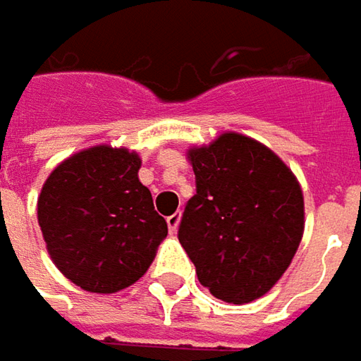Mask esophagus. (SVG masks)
Wrapping results in <instances>:
<instances>
[{"label":"esophagus","instance_id":"esophagus-1","mask_svg":"<svg viewBox=\"0 0 361 361\" xmlns=\"http://www.w3.org/2000/svg\"><path fill=\"white\" fill-rule=\"evenodd\" d=\"M181 221V212H176V214H171L168 218V228L171 233H176L178 231V226H180Z\"/></svg>","mask_w":361,"mask_h":361}]
</instances>
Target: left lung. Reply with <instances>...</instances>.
Segmentation results:
<instances>
[{"label": "left lung", "mask_w": 361, "mask_h": 361, "mask_svg": "<svg viewBox=\"0 0 361 361\" xmlns=\"http://www.w3.org/2000/svg\"><path fill=\"white\" fill-rule=\"evenodd\" d=\"M195 195L178 238L200 283L228 304H250L290 267L304 235V193L264 143L228 131L188 152Z\"/></svg>", "instance_id": "left-lung-1"}]
</instances>
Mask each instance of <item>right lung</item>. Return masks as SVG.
Instances as JSON below:
<instances>
[{
	"label": "right lung",
	"instance_id": "obj_1",
	"mask_svg": "<svg viewBox=\"0 0 361 361\" xmlns=\"http://www.w3.org/2000/svg\"><path fill=\"white\" fill-rule=\"evenodd\" d=\"M126 147L94 145L45 180L37 221L56 267L81 290L116 293L142 278L168 235Z\"/></svg>",
	"mask_w": 361,
	"mask_h": 361
}]
</instances>
